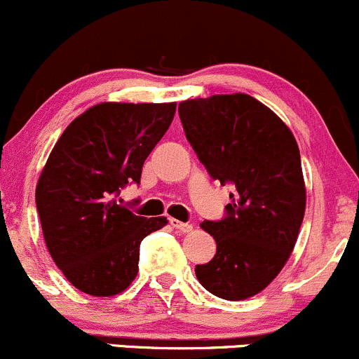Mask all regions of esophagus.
I'll return each mask as SVG.
<instances>
[{
    "label": "esophagus",
    "mask_w": 359,
    "mask_h": 359,
    "mask_svg": "<svg viewBox=\"0 0 359 359\" xmlns=\"http://www.w3.org/2000/svg\"><path fill=\"white\" fill-rule=\"evenodd\" d=\"M170 225H172L173 229H177V230H179V232H182V233H187V232H191V230H192V225L191 224H186V222H180V220H177V218H170Z\"/></svg>",
    "instance_id": "esophagus-1"
}]
</instances>
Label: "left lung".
<instances>
[{"label":"left lung","instance_id":"8db88e82","mask_svg":"<svg viewBox=\"0 0 359 359\" xmlns=\"http://www.w3.org/2000/svg\"><path fill=\"white\" fill-rule=\"evenodd\" d=\"M179 115L211 179L233 186L225 218L201 224L217 255L196 265V277L222 299H248L280 273L297 241L306 208L299 148L289 127L249 94L182 101Z\"/></svg>","mask_w":359,"mask_h":359}]
</instances>
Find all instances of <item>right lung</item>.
I'll return each instance as SVG.
<instances>
[{
  "mask_svg": "<svg viewBox=\"0 0 359 359\" xmlns=\"http://www.w3.org/2000/svg\"><path fill=\"white\" fill-rule=\"evenodd\" d=\"M175 103H100L60 135L36 187L44 243L67 280L96 297L120 294L139 271V246L165 217H137L120 189L141 182Z\"/></svg>",
  "mask_w": 359,
  "mask_h": 359,
  "instance_id": "obj_1",
  "label": "right lung"
}]
</instances>
